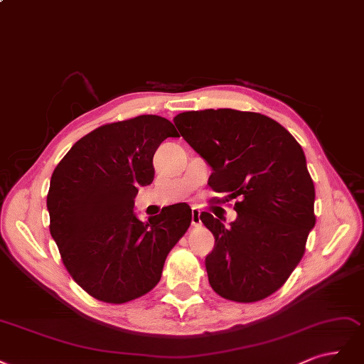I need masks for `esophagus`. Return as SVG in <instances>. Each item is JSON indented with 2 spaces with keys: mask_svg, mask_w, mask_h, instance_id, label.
Wrapping results in <instances>:
<instances>
[{
  "mask_svg": "<svg viewBox=\"0 0 364 364\" xmlns=\"http://www.w3.org/2000/svg\"><path fill=\"white\" fill-rule=\"evenodd\" d=\"M199 215H201V212L196 207L192 208V227H198L201 225V218H199Z\"/></svg>",
  "mask_w": 364,
  "mask_h": 364,
  "instance_id": "1",
  "label": "esophagus"
}]
</instances>
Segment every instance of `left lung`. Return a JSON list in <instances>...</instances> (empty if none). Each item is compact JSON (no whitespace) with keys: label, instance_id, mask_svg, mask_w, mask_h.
<instances>
[{"label":"left lung","instance_id":"1","mask_svg":"<svg viewBox=\"0 0 364 364\" xmlns=\"http://www.w3.org/2000/svg\"><path fill=\"white\" fill-rule=\"evenodd\" d=\"M180 134L208 166V186L239 198L237 218L203 212L215 248L205 257L208 283L225 299L255 302L286 283L314 227V184L306 156L283 125L260 113L232 109L184 112ZM220 208V207H215Z\"/></svg>","mask_w":364,"mask_h":364}]
</instances>
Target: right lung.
Here are the masks:
<instances>
[{
    "label": "right lung",
    "instance_id": "obj_1",
    "mask_svg": "<svg viewBox=\"0 0 364 364\" xmlns=\"http://www.w3.org/2000/svg\"><path fill=\"white\" fill-rule=\"evenodd\" d=\"M168 137H178L177 130L156 114L102 125L81 137L51 175V236L75 283L100 301L122 304L148 293L191 225L186 203L148 222L133 210L139 187L154 180L152 157Z\"/></svg>",
    "mask_w": 364,
    "mask_h": 364
}]
</instances>
